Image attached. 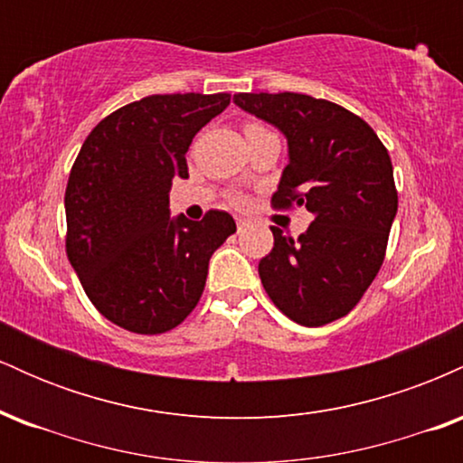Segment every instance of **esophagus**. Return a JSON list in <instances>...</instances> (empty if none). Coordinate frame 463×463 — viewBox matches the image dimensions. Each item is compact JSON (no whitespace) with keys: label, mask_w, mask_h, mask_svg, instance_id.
I'll use <instances>...</instances> for the list:
<instances>
[{"label":"esophagus","mask_w":463,"mask_h":463,"mask_svg":"<svg viewBox=\"0 0 463 463\" xmlns=\"http://www.w3.org/2000/svg\"><path fill=\"white\" fill-rule=\"evenodd\" d=\"M243 226H248V220H241V217H239V220H237V228H239V231H241Z\"/></svg>","instance_id":"esophagus-1"}]
</instances>
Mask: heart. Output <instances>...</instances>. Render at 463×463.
Segmentation results:
<instances>
[{
  "label": "heart",
  "mask_w": 463,
  "mask_h": 463,
  "mask_svg": "<svg viewBox=\"0 0 463 463\" xmlns=\"http://www.w3.org/2000/svg\"><path fill=\"white\" fill-rule=\"evenodd\" d=\"M235 202H237V204H241V200H239V198H237V200H235Z\"/></svg>",
  "instance_id": "obj_1"
}]
</instances>
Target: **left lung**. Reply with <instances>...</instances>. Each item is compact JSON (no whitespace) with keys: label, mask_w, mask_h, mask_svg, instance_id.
<instances>
[{"label":"left lung","mask_w":463,"mask_h":463,"mask_svg":"<svg viewBox=\"0 0 463 463\" xmlns=\"http://www.w3.org/2000/svg\"><path fill=\"white\" fill-rule=\"evenodd\" d=\"M239 109L287 139L274 206H307L313 222L296 239L272 226L274 248L259 263L272 302L302 326L344 317L385 259L398 211L394 169L376 132L342 106L302 93H237Z\"/></svg>","instance_id":"left-lung-1"}]
</instances>
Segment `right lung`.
<instances>
[{
	"mask_svg": "<svg viewBox=\"0 0 463 463\" xmlns=\"http://www.w3.org/2000/svg\"><path fill=\"white\" fill-rule=\"evenodd\" d=\"M231 95H147L99 121L65 191L67 257L106 320L126 331H172L198 305L209 261L237 231L226 211L172 217L174 178H189L198 132Z\"/></svg>",
	"mask_w": 463,
	"mask_h": 463,
	"instance_id": "1",
	"label": "right lung"
}]
</instances>
